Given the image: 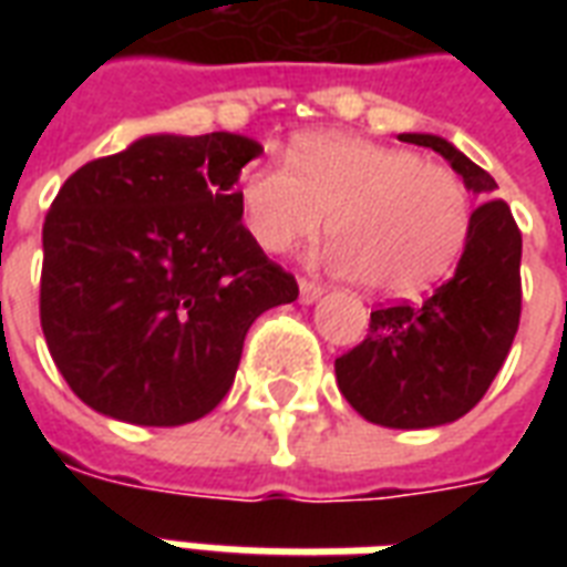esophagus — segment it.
Here are the masks:
<instances>
[{"instance_id":"obj_1","label":"esophagus","mask_w":567,"mask_h":567,"mask_svg":"<svg viewBox=\"0 0 567 567\" xmlns=\"http://www.w3.org/2000/svg\"><path fill=\"white\" fill-rule=\"evenodd\" d=\"M323 293V285L318 279H309V276H300V300L302 302H315Z\"/></svg>"}]
</instances>
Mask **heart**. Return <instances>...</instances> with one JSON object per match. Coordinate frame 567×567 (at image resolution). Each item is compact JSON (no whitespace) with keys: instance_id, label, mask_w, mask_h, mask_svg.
<instances>
[{"instance_id":"1","label":"heart","mask_w":567,"mask_h":567,"mask_svg":"<svg viewBox=\"0 0 567 567\" xmlns=\"http://www.w3.org/2000/svg\"><path fill=\"white\" fill-rule=\"evenodd\" d=\"M288 164H256L240 182V214L267 252L318 238L364 291L412 297L450 274L471 235V190L447 164L350 135H302Z\"/></svg>"}]
</instances>
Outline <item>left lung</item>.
Wrapping results in <instances>:
<instances>
[{
  "instance_id": "1",
  "label": "left lung",
  "mask_w": 567,
  "mask_h": 567,
  "mask_svg": "<svg viewBox=\"0 0 567 567\" xmlns=\"http://www.w3.org/2000/svg\"><path fill=\"white\" fill-rule=\"evenodd\" d=\"M444 155L476 196L456 274L423 302L371 311L362 344L336 359L341 394L379 426L426 430L474 409L512 350L520 323V229L497 182L444 137L400 135Z\"/></svg>"
}]
</instances>
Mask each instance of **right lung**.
I'll return each mask as SVG.
<instances>
[{
    "mask_svg": "<svg viewBox=\"0 0 567 567\" xmlns=\"http://www.w3.org/2000/svg\"><path fill=\"white\" fill-rule=\"evenodd\" d=\"M244 135H150L93 158L43 220L40 327L73 394L141 426L199 421L235 382L261 311L297 279L240 223Z\"/></svg>",
    "mask_w": 567,
    "mask_h": 567,
    "instance_id": "1",
    "label": "right lung"
}]
</instances>
